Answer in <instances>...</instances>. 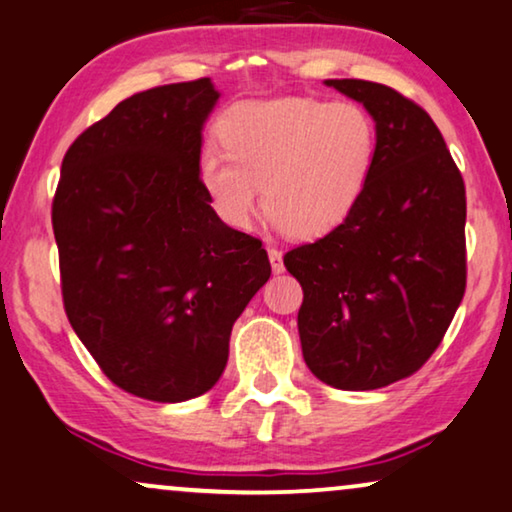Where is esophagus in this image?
Wrapping results in <instances>:
<instances>
[{"label":"esophagus","instance_id":"obj_1","mask_svg":"<svg viewBox=\"0 0 512 512\" xmlns=\"http://www.w3.org/2000/svg\"><path fill=\"white\" fill-rule=\"evenodd\" d=\"M267 252H269L271 269H274V274H281V271H283V250L276 248V245H267Z\"/></svg>","mask_w":512,"mask_h":512}]
</instances>
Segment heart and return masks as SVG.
Segmentation results:
<instances>
[{"label":"heart","instance_id":"b5f03b06","mask_svg":"<svg viewBox=\"0 0 512 512\" xmlns=\"http://www.w3.org/2000/svg\"><path fill=\"white\" fill-rule=\"evenodd\" d=\"M222 147L203 149L199 173L220 217L245 229L262 203L285 234L316 238L346 220L377 154V128L353 102L269 98L236 105Z\"/></svg>","mask_w":512,"mask_h":512}]
</instances>
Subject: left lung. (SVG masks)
Here are the masks:
<instances>
[{
	"label": "left lung",
	"instance_id": "1",
	"mask_svg": "<svg viewBox=\"0 0 512 512\" xmlns=\"http://www.w3.org/2000/svg\"><path fill=\"white\" fill-rule=\"evenodd\" d=\"M363 105L377 154L346 220L283 257L304 290L297 313L309 370L372 391L433 356L466 292V187L417 102L363 79H327Z\"/></svg>",
	"mask_w": 512,
	"mask_h": 512
}]
</instances>
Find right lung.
Listing matches in <instances>:
<instances>
[{"label":"right lung","instance_id":"obj_1","mask_svg":"<svg viewBox=\"0 0 512 512\" xmlns=\"http://www.w3.org/2000/svg\"><path fill=\"white\" fill-rule=\"evenodd\" d=\"M210 79L119 102L67 149L53 199L65 313L126 393L182 403L210 391L236 318L269 281L260 238L224 224L203 187Z\"/></svg>","mask_w":512,"mask_h":512}]
</instances>
